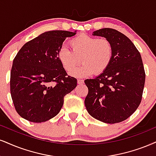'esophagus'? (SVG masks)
<instances>
[{
  "instance_id": "34e87169",
  "label": "esophagus",
  "mask_w": 156,
  "mask_h": 156,
  "mask_svg": "<svg viewBox=\"0 0 156 156\" xmlns=\"http://www.w3.org/2000/svg\"><path fill=\"white\" fill-rule=\"evenodd\" d=\"M77 83H78L79 84H84V80H77Z\"/></svg>"
}]
</instances>
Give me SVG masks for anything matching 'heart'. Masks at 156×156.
<instances>
[{
	"instance_id": "heart-1",
	"label": "heart",
	"mask_w": 156,
	"mask_h": 156,
	"mask_svg": "<svg viewBox=\"0 0 156 156\" xmlns=\"http://www.w3.org/2000/svg\"><path fill=\"white\" fill-rule=\"evenodd\" d=\"M72 50L63 45L58 51V58L63 68L73 76L85 77L95 73L104 72L113 58V47L110 40L82 34L70 41ZM81 59L83 66L74 69Z\"/></svg>"
}]
</instances>
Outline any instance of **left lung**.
Instances as JSON below:
<instances>
[{"mask_svg":"<svg viewBox=\"0 0 156 156\" xmlns=\"http://www.w3.org/2000/svg\"><path fill=\"white\" fill-rule=\"evenodd\" d=\"M93 35L110 40L113 58L104 72L85 80L88 94L84 105L97 120L107 124L122 122L137 110L143 98L145 72L141 55L131 40L116 30L101 29Z\"/></svg>","mask_w":156,"mask_h":156,"instance_id":"obj_1","label":"left lung"}]
</instances>
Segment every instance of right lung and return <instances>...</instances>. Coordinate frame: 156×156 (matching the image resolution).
Masks as SVG:
<instances>
[{
    "label": "right lung",
    "mask_w": 156,
    "mask_h": 156,
    "mask_svg": "<svg viewBox=\"0 0 156 156\" xmlns=\"http://www.w3.org/2000/svg\"><path fill=\"white\" fill-rule=\"evenodd\" d=\"M76 32L53 30L25 43L13 61L10 90L13 105L22 118L34 123L56 116L64 96L76 87L58 58L66 37Z\"/></svg>",
    "instance_id": "right-lung-1"
}]
</instances>
